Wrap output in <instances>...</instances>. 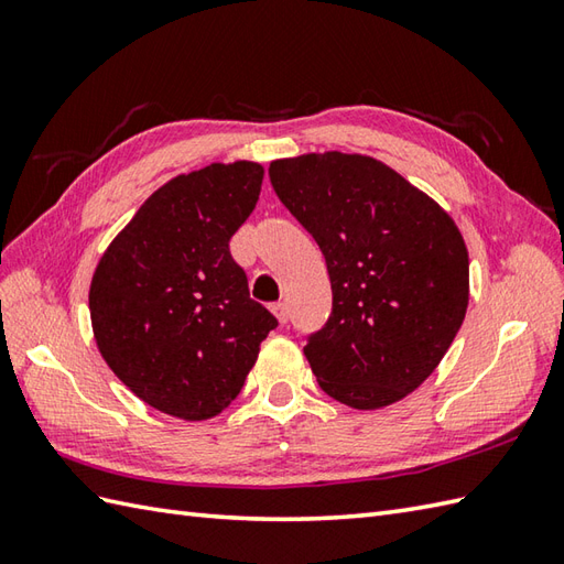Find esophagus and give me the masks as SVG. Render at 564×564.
<instances>
[{
	"instance_id": "1",
	"label": "esophagus",
	"mask_w": 564,
	"mask_h": 564,
	"mask_svg": "<svg viewBox=\"0 0 564 564\" xmlns=\"http://www.w3.org/2000/svg\"><path fill=\"white\" fill-rule=\"evenodd\" d=\"M271 310H273V315H275V319L281 322V325H285V322H289V317H291L289 305H285V303H275V305H271Z\"/></svg>"
}]
</instances>
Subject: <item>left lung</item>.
<instances>
[{"mask_svg":"<svg viewBox=\"0 0 564 564\" xmlns=\"http://www.w3.org/2000/svg\"><path fill=\"white\" fill-rule=\"evenodd\" d=\"M269 176L327 261L332 315L303 349L319 388L364 412L404 400L465 319L470 259L458 225L368 154L273 160Z\"/></svg>","mask_w":564,"mask_h":564,"instance_id":"1","label":"left lung"}]
</instances>
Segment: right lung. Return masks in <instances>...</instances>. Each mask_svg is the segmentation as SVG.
I'll return each instance as SVG.
<instances>
[{"label":"right lung","mask_w":564,"mask_h":564,"mask_svg":"<svg viewBox=\"0 0 564 564\" xmlns=\"http://www.w3.org/2000/svg\"><path fill=\"white\" fill-rule=\"evenodd\" d=\"M263 166L213 162L142 203L89 285L99 354L154 410L206 422L230 404L279 325L249 297L230 237L259 200Z\"/></svg>","instance_id":"right-lung-1"}]
</instances>
